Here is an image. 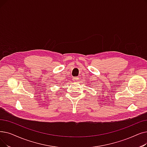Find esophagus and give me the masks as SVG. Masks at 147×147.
<instances>
[{
  "mask_svg": "<svg viewBox=\"0 0 147 147\" xmlns=\"http://www.w3.org/2000/svg\"><path fill=\"white\" fill-rule=\"evenodd\" d=\"M78 79H79L78 77H74L73 80V81H77V80H78Z\"/></svg>",
  "mask_w": 147,
  "mask_h": 147,
  "instance_id": "34e87169",
  "label": "esophagus"
}]
</instances>
